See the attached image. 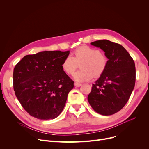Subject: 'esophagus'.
<instances>
[{"label":"esophagus","mask_w":149,"mask_h":149,"mask_svg":"<svg viewBox=\"0 0 149 149\" xmlns=\"http://www.w3.org/2000/svg\"><path fill=\"white\" fill-rule=\"evenodd\" d=\"M82 84L81 83H74V86H77V87H80L81 86Z\"/></svg>","instance_id":"34e87169"}]
</instances>
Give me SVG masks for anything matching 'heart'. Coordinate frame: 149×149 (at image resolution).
Listing matches in <instances>:
<instances>
[{
  "instance_id": "1",
  "label": "heart",
  "mask_w": 149,
  "mask_h": 149,
  "mask_svg": "<svg viewBox=\"0 0 149 149\" xmlns=\"http://www.w3.org/2000/svg\"><path fill=\"white\" fill-rule=\"evenodd\" d=\"M81 63V69L74 74V78L79 82L87 81L93 77L98 78L105 71L108 60L98 49L89 47H81L73 52V56H67L61 64L62 69L68 74H71Z\"/></svg>"
}]
</instances>
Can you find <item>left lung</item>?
Returning <instances> with one entry per match:
<instances>
[{
  "mask_svg": "<svg viewBox=\"0 0 149 149\" xmlns=\"http://www.w3.org/2000/svg\"><path fill=\"white\" fill-rule=\"evenodd\" d=\"M105 52V71L94 84L88 97L89 104L103 116L114 114L126 104L135 86L136 67L132 58L120 44L107 40L91 43Z\"/></svg>",
  "mask_w": 149,
  "mask_h": 149,
  "instance_id": "8db88e82",
  "label": "left lung"
}]
</instances>
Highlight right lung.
<instances>
[{
    "mask_svg": "<svg viewBox=\"0 0 149 149\" xmlns=\"http://www.w3.org/2000/svg\"><path fill=\"white\" fill-rule=\"evenodd\" d=\"M70 51H43L25 56L13 70L15 94L24 109L35 118L53 119L65 106L74 81L61 64Z\"/></svg>",
    "mask_w": 149,
    "mask_h": 149,
    "instance_id": "obj_1",
    "label": "right lung"
}]
</instances>
